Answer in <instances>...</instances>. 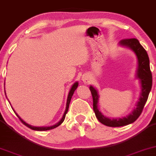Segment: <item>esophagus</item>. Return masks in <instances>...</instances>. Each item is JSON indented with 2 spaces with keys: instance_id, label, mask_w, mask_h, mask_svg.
Wrapping results in <instances>:
<instances>
[{
  "instance_id": "34e87169",
  "label": "esophagus",
  "mask_w": 156,
  "mask_h": 156,
  "mask_svg": "<svg viewBox=\"0 0 156 156\" xmlns=\"http://www.w3.org/2000/svg\"><path fill=\"white\" fill-rule=\"evenodd\" d=\"M82 80L85 83H89L90 82V78L88 75H83L82 77Z\"/></svg>"
}]
</instances>
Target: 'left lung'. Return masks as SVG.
I'll return each mask as SVG.
<instances>
[{
    "instance_id": "left-lung-1",
    "label": "left lung",
    "mask_w": 156,
    "mask_h": 156,
    "mask_svg": "<svg viewBox=\"0 0 156 156\" xmlns=\"http://www.w3.org/2000/svg\"><path fill=\"white\" fill-rule=\"evenodd\" d=\"M118 45L120 46L128 48L136 54L137 62H138L136 77L137 79L139 80L141 90L136 107L128 115L122 118H111L105 116L99 111L98 91L93 86H90L89 88L92 93L93 111L95 112V116L101 123L110 127H120V126H127L136 121L142 113L152 88V74L150 69L149 58L146 51L140 44L139 41L136 38L125 39L120 41L118 43Z\"/></svg>"
}]
</instances>
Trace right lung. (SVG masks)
Listing matches in <instances>:
<instances>
[{
    "mask_svg": "<svg viewBox=\"0 0 156 156\" xmlns=\"http://www.w3.org/2000/svg\"><path fill=\"white\" fill-rule=\"evenodd\" d=\"M5 84V83H4ZM78 82L76 81L72 85L71 88H70V90L69 91V93H68V98H67V103H66V111L64 112L63 113V117L61 118V119L59 120L58 122L57 123L54 124V125H52V126H31V125H29L28 123H26V122L24 121L22 119V118H20V117L19 115H18L17 113H16V111H14L15 112V113L16 114V115L18 116V118L21 120L22 123H23V124H25L26 126H28V128H30V129L32 130H39V131H42V130H51V129H53V128L58 127V126H59L61 124L63 123L64 121V120H65V118H66V113H68V108H69V105H70V100H71V98L73 96V93L75 92V90H76V88H78ZM6 95V94H5Z\"/></svg>",
    "mask_w": 156,
    "mask_h": 156,
    "instance_id": "1",
    "label": "right lung"
}]
</instances>
